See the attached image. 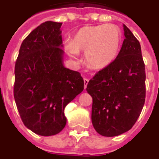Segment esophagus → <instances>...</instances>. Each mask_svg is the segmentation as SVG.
I'll return each mask as SVG.
<instances>
[{
	"label": "esophagus",
	"instance_id": "1",
	"mask_svg": "<svg viewBox=\"0 0 159 159\" xmlns=\"http://www.w3.org/2000/svg\"><path fill=\"white\" fill-rule=\"evenodd\" d=\"M88 82H89V80H88V78H84V88H87Z\"/></svg>",
	"mask_w": 159,
	"mask_h": 159
}]
</instances>
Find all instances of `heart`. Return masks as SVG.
<instances>
[{
  "label": "heart",
  "instance_id": "b5f03b06",
  "mask_svg": "<svg viewBox=\"0 0 159 159\" xmlns=\"http://www.w3.org/2000/svg\"><path fill=\"white\" fill-rule=\"evenodd\" d=\"M122 42V31L114 24L83 26L77 30L66 50L72 57L85 52V61L96 70L106 68L117 57Z\"/></svg>",
  "mask_w": 159,
  "mask_h": 159
}]
</instances>
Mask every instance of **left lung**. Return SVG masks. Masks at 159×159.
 <instances>
[{"mask_svg":"<svg viewBox=\"0 0 159 159\" xmlns=\"http://www.w3.org/2000/svg\"><path fill=\"white\" fill-rule=\"evenodd\" d=\"M125 39L117 58L88 82L93 98L92 123L104 137L130 130L140 116L146 97L145 65L140 43L123 25Z\"/></svg>","mask_w":159,"mask_h":159,"instance_id":"8db88e82","label":"left lung"}]
</instances>
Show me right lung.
Wrapping results in <instances>:
<instances>
[{
  "label": "right lung",
  "instance_id": "obj_1",
  "mask_svg": "<svg viewBox=\"0 0 159 159\" xmlns=\"http://www.w3.org/2000/svg\"><path fill=\"white\" fill-rule=\"evenodd\" d=\"M61 22L46 21L20 45L15 65L14 98L24 125L52 136L66 123L64 109L84 89L78 71L64 67Z\"/></svg>",
  "mask_w": 159,
  "mask_h": 159
}]
</instances>
